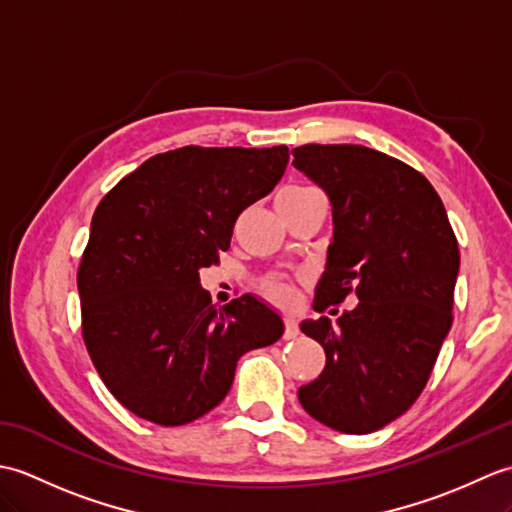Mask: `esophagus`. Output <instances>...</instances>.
Returning <instances> with one entry per match:
<instances>
[{"mask_svg":"<svg viewBox=\"0 0 512 512\" xmlns=\"http://www.w3.org/2000/svg\"><path fill=\"white\" fill-rule=\"evenodd\" d=\"M299 336V325H297V321L295 319H284V339L286 341H292V339H297Z\"/></svg>","mask_w":512,"mask_h":512,"instance_id":"esophagus-1","label":"esophagus"}]
</instances>
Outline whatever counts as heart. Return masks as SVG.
<instances>
[{"instance_id": "obj_1", "label": "heart", "mask_w": 512, "mask_h": 512, "mask_svg": "<svg viewBox=\"0 0 512 512\" xmlns=\"http://www.w3.org/2000/svg\"><path fill=\"white\" fill-rule=\"evenodd\" d=\"M312 193L319 191L312 187H301V184H292V187H284L277 193V202L301 200ZM262 292L270 301L277 303V306H292V301L297 297V279L288 275H273L262 281Z\"/></svg>"}]
</instances>
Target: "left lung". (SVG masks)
<instances>
[{
    "mask_svg": "<svg viewBox=\"0 0 512 512\" xmlns=\"http://www.w3.org/2000/svg\"><path fill=\"white\" fill-rule=\"evenodd\" d=\"M292 156L332 202L314 308L358 299L339 325L301 323L325 350V367L299 402L325 427L372 433L418 400L436 365L453 323L458 239L436 189L402 160L363 145H301Z\"/></svg>",
    "mask_w": 512,
    "mask_h": 512,
    "instance_id": "left-lung-1",
    "label": "left lung"
}]
</instances>
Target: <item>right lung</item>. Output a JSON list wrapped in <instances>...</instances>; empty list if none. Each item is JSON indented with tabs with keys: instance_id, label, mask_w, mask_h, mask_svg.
Wrapping results in <instances>:
<instances>
[{
	"instance_id": "1",
	"label": "right lung",
	"mask_w": 512,
	"mask_h": 512,
	"mask_svg": "<svg viewBox=\"0 0 512 512\" xmlns=\"http://www.w3.org/2000/svg\"><path fill=\"white\" fill-rule=\"evenodd\" d=\"M286 165V145H187L145 160L96 206L76 273L81 332L105 387L138 418L198 420L228 394L239 356L284 334L250 295L217 310L200 268L220 264L239 213Z\"/></svg>"
}]
</instances>
